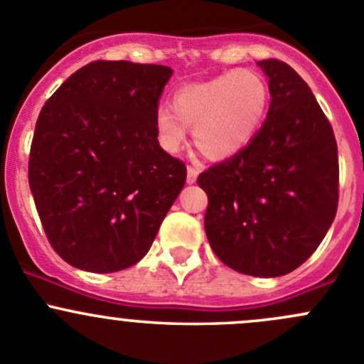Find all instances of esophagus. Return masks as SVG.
<instances>
[{
    "mask_svg": "<svg viewBox=\"0 0 364 364\" xmlns=\"http://www.w3.org/2000/svg\"><path fill=\"white\" fill-rule=\"evenodd\" d=\"M197 176H199V168L188 165V167H186V183H190V185H192V183H196Z\"/></svg>",
    "mask_w": 364,
    "mask_h": 364,
    "instance_id": "obj_1",
    "label": "esophagus"
}]
</instances>
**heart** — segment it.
I'll list each match as a JSON object with an SVG mask.
<instances>
[{
	"label": "heart",
	"mask_w": 364,
	"mask_h": 364,
	"mask_svg": "<svg viewBox=\"0 0 364 364\" xmlns=\"http://www.w3.org/2000/svg\"><path fill=\"white\" fill-rule=\"evenodd\" d=\"M267 107V86L255 72L240 70L208 82L190 84L172 95V107L155 114L161 148L178 151L193 127L196 144L211 159H225L248 144Z\"/></svg>",
	"instance_id": "1"
}]
</instances>
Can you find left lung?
Returning <instances> with one entry per match:
<instances>
[{"mask_svg":"<svg viewBox=\"0 0 364 364\" xmlns=\"http://www.w3.org/2000/svg\"><path fill=\"white\" fill-rule=\"evenodd\" d=\"M271 104L241 151L197 178L208 193L204 229L225 266L273 278L299 267L335 220L338 148L310 86L287 63L259 61Z\"/></svg>","mask_w":364,"mask_h":364,"instance_id":"8db88e82","label":"left lung"}]
</instances>
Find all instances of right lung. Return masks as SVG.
Returning <instances> with one entry per match:
<instances>
[{
	"mask_svg": "<svg viewBox=\"0 0 364 364\" xmlns=\"http://www.w3.org/2000/svg\"><path fill=\"white\" fill-rule=\"evenodd\" d=\"M172 70L93 61L68 77L36 119L28 178L50 247L77 269L137 264L186 181L160 148L155 114Z\"/></svg>",
	"mask_w": 364,
	"mask_h": 364,
	"instance_id": "right-lung-1",
	"label": "right lung"
}]
</instances>
